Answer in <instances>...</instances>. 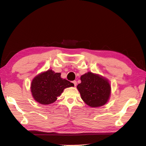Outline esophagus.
Returning a JSON list of instances; mask_svg holds the SVG:
<instances>
[{
  "mask_svg": "<svg viewBox=\"0 0 146 146\" xmlns=\"http://www.w3.org/2000/svg\"><path fill=\"white\" fill-rule=\"evenodd\" d=\"M72 83H73V84H74V86H76V84H77V83H76V81H72Z\"/></svg>",
  "mask_w": 146,
  "mask_h": 146,
  "instance_id": "1",
  "label": "esophagus"
}]
</instances>
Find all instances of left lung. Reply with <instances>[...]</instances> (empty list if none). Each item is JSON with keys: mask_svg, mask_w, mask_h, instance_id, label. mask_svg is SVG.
<instances>
[{"mask_svg": "<svg viewBox=\"0 0 146 146\" xmlns=\"http://www.w3.org/2000/svg\"><path fill=\"white\" fill-rule=\"evenodd\" d=\"M81 83L77 86L81 98L91 107L102 106L109 99L111 87L109 81L99 74L88 72L81 76Z\"/></svg>", "mask_w": 146, "mask_h": 146, "instance_id": "left-lung-1", "label": "left lung"}]
</instances>
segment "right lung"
Instances as JSON below:
<instances>
[{
    "mask_svg": "<svg viewBox=\"0 0 146 146\" xmlns=\"http://www.w3.org/2000/svg\"><path fill=\"white\" fill-rule=\"evenodd\" d=\"M60 73L48 70L39 74L33 80L31 91L36 102L43 105L54 103L64 89L74 86L72 83L63 79Z\"/></svg>",
    "mask_w": 146,
    "mask_h": 146,
    "instance_id": "add662e5",
    "label": "right lung"
}]
</instances>
